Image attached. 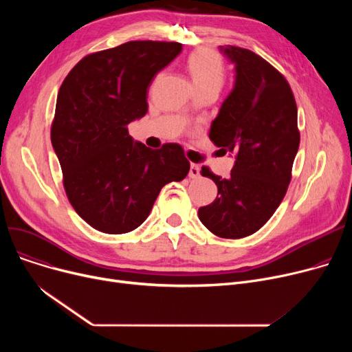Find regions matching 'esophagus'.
<instances>
[{"instance_id":"34e87169","label":"esophagus","mask_w":352,"mask_h":352,"mask_svg":"<svg viewBox=\"0 0 352 352\" xmlns=\"http://www.w3.org/2000/svg\"><path fill=\"white\" fill-rule=\"evenodd\" d=\"M190 178H199V166L197 164H191L190 165Z\"/></svg>"}]
</instances>
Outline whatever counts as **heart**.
<instances>
[{"label":"heart","instance_id":"b5f03b06","mask_svg":"<svg viewBox=\"0 0 352 352\" xmlns=\"http://www.w3.org/2000/svg\"><path fill=\"white\" fill-rule=\"evenodd\" d=\"M188 71L195 88H215L224 82V65L211 50H197L188 58Z\"/></svg>","mask_w":352,"mask_h":352}]
</instances>
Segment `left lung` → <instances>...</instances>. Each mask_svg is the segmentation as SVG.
Returning a JSON list of instances; mask_svg holds the SVG:
<instances>
[{"label":"left lung","instance_id":"1","mask_svg":"<svg viewBox=\"0 0 352 352\" xmlns=\"http://www.w3.org/2000/svg\"><path fill=\"white\" fill-rule=\"evenodd\" d=\"M218 50L234 65V85L210 140L235 161L227 179L202 166L218 194L198 217L212 234L235 239L260 230L281 204L300 146L298 113L287 80L260 55L232 45Z\"/></svg>","mask_w":352,"mask_h":352}]
</instances>
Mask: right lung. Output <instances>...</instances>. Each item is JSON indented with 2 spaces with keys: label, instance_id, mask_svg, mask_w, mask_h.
<instances>
[{
  "label": "right lung",
  "instance_id": "add662e5",
  "mask_svg": "<svg viewBox=\"0 0 352 352\" xmlns=\"http://www.w3.org/2000/svg\"><path fill=\"white\" fill-rule=\"evenodd\" d=\"M181 50L178 43L129 41L87 55L58 91L51 142L71 206L92 228H138L165 184L190 171L178 144L151 150L128 135V124L146 114L153 78Z\"/></svg>",
  "mask_w": 352,
  "mask_h": 352
}]
</instances>
